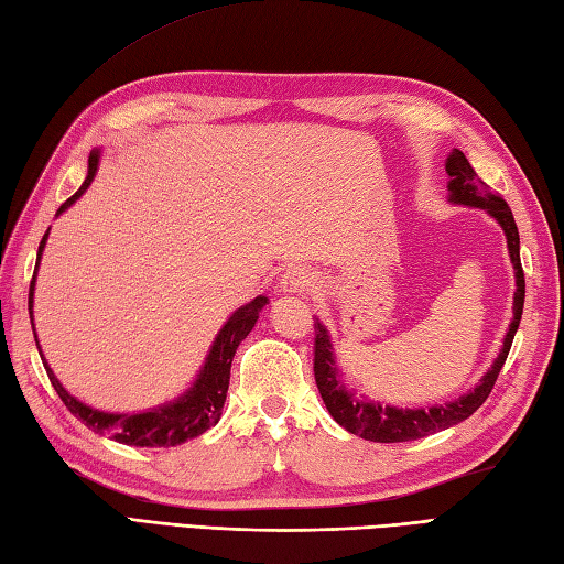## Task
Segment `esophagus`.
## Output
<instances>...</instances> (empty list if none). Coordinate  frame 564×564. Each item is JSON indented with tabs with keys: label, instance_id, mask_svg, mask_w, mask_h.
Masks as SVG:
<instances>
[{
	"label": "esophagus",
	"instance_id": "esophagus-1",
	"mask_svg": "<svg viewBox=\"0 0 564 564\" xmlns=\"http://www.w3.org/2000/svg\"><path fill=\"white\" fill-rule=\"evenodd\" d=\"M314 288L312 271L305 267H291L279 281V293L283 295H305Z\"/></svg>",
	"mask_w": 564,
	"mask_h": 564
}]
</instances>
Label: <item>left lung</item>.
Masks as SVG:
<instances>
[{
  "mask_svg": "<svg viewBox=\"0 0 564 564\" xmlns=\"http://www.w3.org/2000/svg\"><path fill=\"white\" fill-rule=\"evenodd\" d=\"M444 170H447L449 175L447 180L449 204L482 208V212L500 223V228L505 230L509 261H512L514 267V285H517L514 303H512L514 317L509 322V329L505 334L500 352H497V358L492 360L488 372L478 379V384L474 389H468L459 399L440 403V405H427V409H399V405H382L365 394H356V389H348V384L344 382V375L336 365L329 329H326L319 319L314 322V336H317L314 338V379H317L326 411L332 413V417L338 425L362 440L411 442L466 421V417L474 415L482 405V401L488 399V394L495 387V379L500 375L502 365L509 356V348H512L514 334L519 329L527 283H523V269H521V257H519V230L512 216V208L507 206V202L500 194L490 192V187L476 175V170L470 167L468 159L459 149H454L447 155Z\"/></svg>",
  "mask_w": 564,
  "mask_h": 564,
  "instance_id": "left-lung-1",
  "label": "left lung"
}]
</instances>
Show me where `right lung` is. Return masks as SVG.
<instances>
[{"label":"right lung","instance_id":"obj_1","mask_svg":"<svg viewBox=\"0 0 564 564\" xmlns=\"http://www.w3.org/2000/svg\"><path fill=\"white\" fill-rule=\"evenodd\" d=\"M98 165H100V149H94L88 155V175L84 180V185L78 187V192L72 196V199H67L59 206L57 216L67 212L72 204H76V199H82V194L90 187V182H94V177L98 173ZM47 235H50V228L43 235L41 247H37L35 273H33L31 291H29L31 324H33L35 279H37V269H41ZM267 305H269V297L257 295L247 305L235 310L228 317V322L220 326V332L216 334L212 348H208V352H206L202 370L196 372L194 382L185 391V394H180L177 399L165 401L161 405H153V409L137 411V413L100 411V409H94V405H88L84 401H78L76 397H72L47 365L43 350H41V344H37L35 324H33V336H35L37 350H41V358H43V365H45L52 387H55L64 405H67V409L86 427H90L94 432H100V435H110L115 442L129 444V447H175V444L199 437L202 432H206L208 427L220 421V411H223V403H226L228 384H230V365L235 358V350H238V346L245 341L247 334L254 329L259 314Z\"/></svg>","mask_w":564,"mask_h":564}]
</instances>
